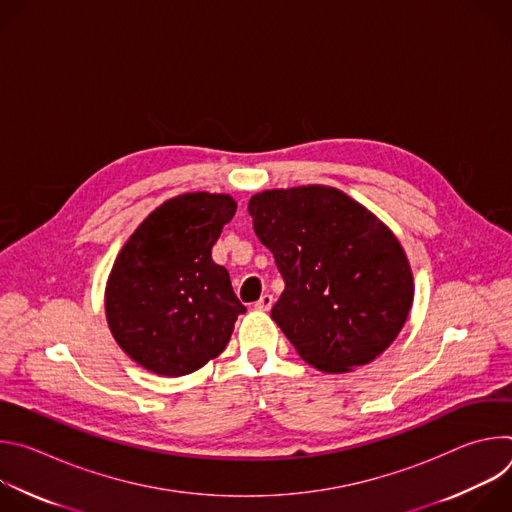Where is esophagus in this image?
Returning <instances> with one entry per match:
<instances>
[{
  "label": "esophagus",
  "instance_id": "obj_1",
  "mask_svg": "<svg viewBox=\"0 0 512 512\" xmlns=\"http://www.w3.org/2000/svg\"><path fill=\"white\" fill-rule=\"evenodd\" d=\"M271 306H273V296H269V294L261 296L259 302H255V310H261V312L271 310Z\"/></svg>",
  "mask_w": 512,
  "mask_h": 512
}]
</instances>
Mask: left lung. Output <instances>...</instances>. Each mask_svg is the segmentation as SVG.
<instances>
[{"instance_id": "8db88e82", "label": "left lung", "mask_w": 512, "mask_h": 512, "mask_svg": "<svg viewBox=\"0 0 512 512\" xmlns=\"http://www.w3.org/2000/svg\"><path fill=\"white\" fill-rule=\"evenodd\" d=\"M249 214L285 283L271 318L306 362L346 373L389 348L413 304V275L373 212L336 188L300 186L255 194Z\"/></svg>"}]
</instances>
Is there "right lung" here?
I'll use <instances>...</instances> for the list:
<instances>
[{
	"label": "right lung",
	"mask_w": 512,
	"mask_h": 512,
	"mask_svg": "<svg viewBox=\"0 0 512 512\" xmlns=\"http://www.w3.org/2000/svg\"><path fill=\"white\" fill-rule=\"evenodd\" d=\"M227 194L170 198L135 229L111 269L105 310L127 356L164 377L198 371L231 340L247 308L212 247L235 216Z\"/></svg>",
	"instance_id": "obj_1"
}]
</instances>
